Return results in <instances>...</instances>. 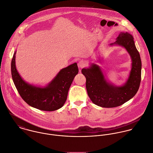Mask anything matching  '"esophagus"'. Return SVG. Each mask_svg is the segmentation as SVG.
Segmentation results:
<instances>
[{"label":"esophagus","instance_id":"1","mask_svg":"<svg viewBox=\"0 0 153 153\" xmlns=\"http://www.w3.org/2000/svg\"><path fill=\"white\" fill-rule=\"evenodd\" d=\"M85 65H86V62H85V61H79V63H78V67H79L80 68H82L84 67Z\"/></svg>","mask_w":153,"mask_h":153}]
</instances>
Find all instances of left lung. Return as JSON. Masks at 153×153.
<instances>
[{
	"label": "left lung",
	"instance_id": "1",
	"mask_svg": "<svg viewBox=\"0 0 153 153\" xmlns=\"http://www.w3.org/2000/svg\"><path fill=\"white\" fill-rule=\"evenodd\" d=\"M117 41L110 45L123 47L131 59V69L126 82L116 86L110 82L104 75L101 68L95 63H91L88 68L82 70L86 77V88L92 102L102 108H115L122 105L132 99L138 91L141 76V60L135 47L134 38L129 32H120ZM100 61V57H97Z\"/></svg>",
	"mask_w": 153,
	"mask_h": 153
}]
</instances>
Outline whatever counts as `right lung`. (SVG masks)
I'll use <instances>...</instances> for the list:
<instances>
[{
    "instance_id": "obj_1",
    "label": "right lung",
    "mask_w": 153,
    "mask_h": 153,
    "mask_svg": "<svg viewBox=\"0 0 153 153\" xmlns=\"http://www.w3.org/2000/svg\"><path fill=\"white\" fill-rule=\"evenodd\" d=\"M15 51L11 62V73L13 83L21 97L30 106L44 111L57 110L65 103L69 88L79 73L74 62L62 68L46 86L33 85L25 82L19 74L15 64Z\"/></svg>"
}]
</instances>
